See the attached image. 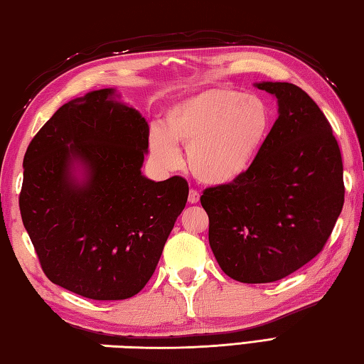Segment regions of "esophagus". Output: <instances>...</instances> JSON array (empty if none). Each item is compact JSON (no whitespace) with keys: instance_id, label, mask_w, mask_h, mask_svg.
<instances>
[{"instance_id":"34e87169","label":"esophagus","mask_w":364,"mask_h":364,"mask_svg":"<svg viewBox=\"0 0 364 364\" xmlns=\"http://www.w3.org/2000/svg\"><path fill=\"white\" fill-rule=\"evenodd\" d=\"M188 203H190V204L200 203V193H198L196 190H190V191H188Z\"/></svg>"}]
</instances>
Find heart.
I'll use <instances>...</instances> for the list:
<instances>
[{
	"label": "heart",
	"instance_id": "b5f03b06",
	"mask_svg": "<svg viewBox=\"0 0 364 364\" xmlns=\"http://www.w3.org/2000/svg\"><path fill=\"white\" fill-rule=\"evenodd\" d=\"M272 129V111L257 95L230 87H205L168 109L164 127L149 138V152L160 169L181 164L177 144L187 147L188 168L208 185H228L249 171Z\"/></svg>",
	"mask_w": 364,
	"mask_h": 364
}]
</instances>
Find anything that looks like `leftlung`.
Listing matches in <instances>:
<instances>
[{
  "instance_id": "1",
  "label": "left lung",
  "mask_w": 364,
  "mask_h": 364,
  "mask_svg": "<svg viewBox=\"0 0 364 364\" xmlns=\"http://www.w3.org/2000/svg\"><path fill=\"white\" fill-rule=\"evenodd\" d=\"M279 117L255 164L235 182L205 188L209 244L237 282L267 284L318 255L344 205L338 141L320 107L289 82H258Z\"/></svg>"
}]
</instances>
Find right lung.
<instances>
[{
	"instance_id": "right-lung-1",
	"label": "right lung",
	"mask_w": 364,
	"mask_h": 364,
	"mask_svg": "<svg viewBox=\"0 0 364 364\" xmlns=\"http://www.w3.org/2000/svg\"><path fill=\"white\" fill-rule=\"evenodd\" d=\"M115 88L71 100L26 149L18 205L50 282L84 298L139 293L188 198L179 176L141 173L149 125Z\"/></svg>"
}]
</instances>
